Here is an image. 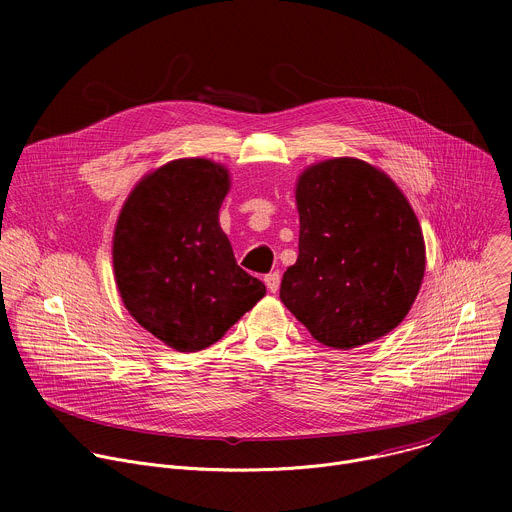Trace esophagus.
Wrapping results in <instances>:
<instances>
[{
	"mask_svg": "<svg viewBox=\"0 0 512 512\" xmlns=\"http://www.w3.org/2000/svg\"><path fill=\"white\" fill-rule=\"evenodd\" d=\"M265 285H267V289L271 291V294H275V291L279 289V285H281V273L279 271H273V273H269V275H265Z\"/></svg>",
	"mask_w": 512,
	"mask_h": 512,
	"instance_id": "esophagus-1",
	"label": "esophagus"
}]
</instances>
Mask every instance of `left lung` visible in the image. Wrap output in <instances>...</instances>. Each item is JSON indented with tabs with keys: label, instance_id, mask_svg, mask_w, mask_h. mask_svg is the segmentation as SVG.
Segmentation results:
<instances>
[{
	"label": "left lung",
	"instance_id": "8db88e82",
	"mask_svg": "<svg viewBox=\"0 0 512 512\" xmlns=\"http://www.w3.org/2000/svg\"><path fill=\"white\" fill-rule=\"evenodd\" d=\"M296 204L300 255L283 273V306L338 350L397 328L425 273L423 233L399 186L369 162L332 158L300 174Z\"/></svg>",
	"mask_w": 512,
	"mask_h": 512
}]
</instances>
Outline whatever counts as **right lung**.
<instances>
[{"instance_id": "add662e5", "label": "right lung", "mask_w": 512, "mask_h": 512, "mask_svg": "<svg viewBox=\"0 0 512 512\" xmlns=\"http://www.w3.org/2000/svg\"><path fill=\"white\" fill-rule=\"evenodd\" d=\"M229 190L223 164L180 158L145 174L117 218L113 271L123 306L178 352L221 340L265 296L218 223Z\"/></svg>"}]
</instances>
